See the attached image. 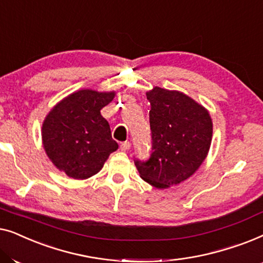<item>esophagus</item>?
<instances>
[{
    "instance_id": "34e87169",
    "label": "esophagus",
    "mask_w": 263,
    "mask_h": 263,
    "mask_svg": "<svg viewBox=\"0 0 263 263\" xmlns=\"http://www.w3.org/2000/svg\"><path fill=\"white\" fill-rule=\"evenodd\" d=\"M121 149L124 151V152H127V151L130 149V142H129V141L122 142L121 143Z\"/></svg>"
}]
</instances>
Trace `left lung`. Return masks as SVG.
Returning <instances> with one entry per match:
<instances>
[{
    "instance_id": "left-lung-1",
    "label": "left lung",
    "mask_w": 263,
    "mask_h": 263,
    "mask_svg": "<svg viewBox=\"0 0 263 263\" xmlns=\"http://www.w3.org/2000/svg\"><path fill=\"white\" fill-rule=\"evenodd\" d=\"M146 96L152 154L147 161L135 160V166L143 181L166 189L199 170L210 152L213 123L210 111L183 92L156 86Z\"/></svg>"
}]
</instances>
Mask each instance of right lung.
Here are the masks:
<instances>
[{
  "mask_svg": "<svg viewBox=\"0 0 263 263\" xmlns=\"http://www.w3.org/2000/svg\"><path fill=\"white\" fill-rule=\"evenodd\" d=\"M116 92L79 89L60 100L46 115L42 142L50 161L74 179H87L102 170L118 148L100 110Z\"/></svg>",
  "mask_w": 263,
  "mask_h": 263,
  "instance_id": "1",
  "label": "right lung"
}]
</instances>
